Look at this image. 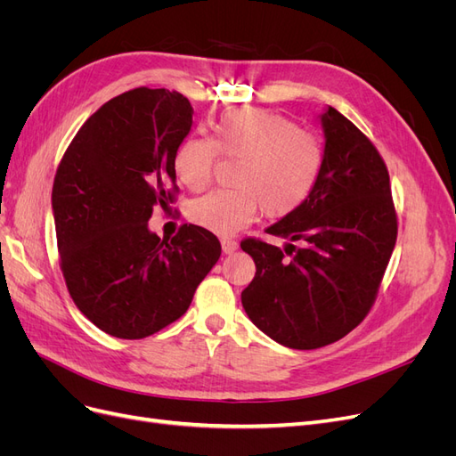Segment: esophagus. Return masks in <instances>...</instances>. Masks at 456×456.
Segmentation results:
<instances>
[{"instance_id": "34e87169", "label": "esophagus", "mask_w": 456, "mask_h": 456, "mask_svg": "<svg viewBox=\"0 0 456 456\" xmlns=\"http://www.w3.org/2000/svg\"><path fill=\"white\" fill-rule=\"evenodd\" d=\"M220 245H223V251L226 253V255H232V253H236L238 251V241H233V240H223L220 241Z\"/></svg>"}]
</instances>
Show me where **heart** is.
Returning <instances> with one entry per match:
<instances>
[{"label": "heart", "mask_w": 456, "mask_h": 456, "mask_svg": "<svg viewBox=\"0 0 456 456\" xmlns=\"http://www.w3.org/2000/svg\"><path fill=\"white\" fill-rule=\"evenodd\" d=\"M240 161L233 190H216L190 207L196 226L216 236H233L262 209L283 218L310 198L323 167V148L295 121L256 106L224 110L215 136L190 134L176 146L175 173L188 190L200 191L213 181L218 158Z\"/></svg>", "instance_id": "1"}]
</instances>
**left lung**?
I'll list each match as a JSON object with an SVG mask.
<instances>
[{
	"label": "left lung",
	"instance_id": "8db88e82",
	"mask_svg": "<svg viewBox=\"0 0 456 456\" xmlns=\"http://www.w3.org/2000/svg\"><path fill=\"white\" fill-rule=\"evenodd\" d=\"M323 167L305 205L266 228L285 251L241 241L255 260L249 320L275 342L314 350L346 337L375 305L395 238L390 175L379 150L335 108L322 114Z\"/></svg>",
	"mask_w": 456,
	"mask_h": 456
}]
</instances>
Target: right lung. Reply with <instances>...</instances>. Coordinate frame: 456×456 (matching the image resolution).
<instances>
[{
    "label": "right lung",
    "mask_w": 456,
    "mask_h": 456,
    "mask_svg": "<svg viewBox=\"0 0 456 456\" xmlns=\"http://www.w3.org/2000/svg\"><path fill=\"white\" fill-rule=\"evenodd\" d=\"M184 94L136 87L102 104L66 148L53 183L61 270L74 305L104 333L136 340L181 317L216 265L196 224L161 240L156 207L178 191L173 156L191 127Z\"/></svg>",
    "instance_id": "obj_1"
}]
</instances>
